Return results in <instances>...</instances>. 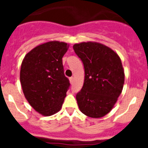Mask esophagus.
<instances>
[{
    "label": "esophagus",
    "mask_w": 148,
    "mask_h": 148,
    "mask_svg": "<svg viewBox=\"0 0 148 148\" xmlns=\"http://www.w3.org/2000/svg\"><path fill=\"white\" fill-rule=\"evenodd\" d=\"M70 84H71L73 83V82H74V78H73V77H70Z\"/></svg>",
    "instance_id": "34e87169"
}]
</instances>
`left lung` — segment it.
Returning <instances> with one entry per match:
<instances>
[{"label": "left lung", "mask_w": 148, "mask_h": 148, "mask_svg": "<svg viewBox=\"0 0 148 148\" xmlns=\"http://www.w3.org/2000/svg\"><path fill=\"white\" fill-rule=\"evenodd\" d=\"M84 66V82L76 95L82 113L101 118L111 111L122 91L125 71L119 55L111 48L88 41L73 45Z\"/></svg>", "instance_id": "8db88e82"}]
</instances>
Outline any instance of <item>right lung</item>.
<instances>
[{"label": "right lung", "instance_id": "1", "mask_svg": "<svg viewBox=\"0 0 148 148\" xmlns=\"http://www.w3.org/2000/svg\"><path fill=\"white\" fill-rule=\"evenodd\" d=\"M69 44L51 40L35 47L22 61L20 81L29 104L40 115L49 116L61 110L70 87L62 58Z\"/></svg>", "mask_w": 148, "mask_h": 148}]
</instances>
